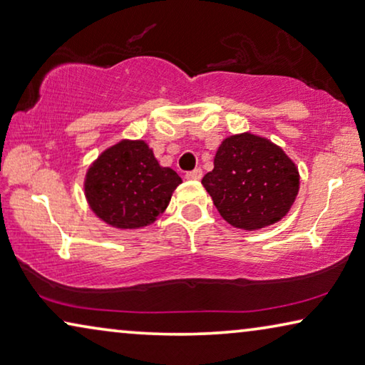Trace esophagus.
<instances>
[{
	"mask_svg": "<svg viewBox=\"0 0 365 365\" xmlns=\"http://www.w3.org/2000/svg\"><path fill=\"white\" fill-rule=\"evenodd\" d=\"M201 177H203V170H201V168H195V170L185 173V178H187V180H200Z\"/></svg>",
	"mask_w": 365,
	"mask_h": 365,
	"instance_id": "1",
	"label": "esophagus"
}]
</instances>
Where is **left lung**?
Wrapping results in <instances>:
<instances>
[{
	"label": "left lung",
	"instance_id": "obj_1",
	"mask_svg": "<svg viewBox=\"0 0 365 365\" xmlns=\"http://www.w3.org/2000/svg\"><path fill=\"white\" fill-rule=\"evenodd\" d=\"M203 187L222 220L244 231L280 221L300 190V173L284 149L251 133L230 135L215 155Z\"/></svg>",
	"mask_w": 365,
	"mask_h": 365
}]
</instances>
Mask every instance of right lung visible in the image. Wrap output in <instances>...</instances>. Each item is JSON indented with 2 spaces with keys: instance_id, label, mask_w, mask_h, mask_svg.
<instances>
[{
  "instance_id": "1",
  "label": "right lung",
  "mask_w": 365,
  "mask_h": 365,
  "mask_svg": "<svg viewBox=\"0 0 365 365\" xmlns=\"http://www.w3.org/2000/svg\"><path fill=\"white\" fill-rule=\"evenodd\" d=\"M182 178L160 167L145 140L123 139L103 150L85 177L93 213L118 230H139L164 213Z\"/></svg>"
}]
</instances>
